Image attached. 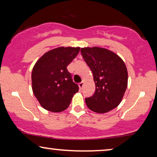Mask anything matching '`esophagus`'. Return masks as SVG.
Wrapping results in <instances>:
<instances>
[{"label":"esophagus","mask_w":157,"mask_h":157,"mask_svg":"<svg viewBox=\"0 0 157 157\" xmlns=\"http://www.w3.org/2000/svg\"><path fill=\"white\" fill-rule=\"evenodd\" d=\"M83 85H84V83H83V82H81V83H78L79 89H80V90L82 89V88H83Z\"/></svg>","instance_id":"obj_1"}]
</instances>
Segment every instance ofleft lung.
Returning a JSON list of instances; mask_svg holds the SVG:
<instances>
[{"mask_svg":"<svg viewBox=\"0 0 157 157\" xmlns=\"http://www.w3.org/2000/svg\"><path fill=\"white\" fill-rule=\"evenodd\" d=\"M81 54L91 68L95 93L85 99L89 109L98 113L109 112L119 106L128 84V71L123 60L114 52L101 47H85Z\"/></svg>","mask_w":157,"mask_h":157,"instance_id":"obj_1","label":"left lung"}]
</instances>
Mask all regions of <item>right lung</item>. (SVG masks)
<instances>
[{"mask_svg":"<svg viewBox=\"0 0 157 157\" xmlns=\"http://www.w3.org/2000/svg\"><path fill=\"white\" fill-rule=\"evenodd\" d=\"M80 47H59L45 53L34 65L32 90L40 106L52 112L66 109L78 86L67 66L78 55Z\"/></svg>","mask_w":157,"mask_h":157,"instance_id":"1","label":"right lung"}]
</instances>
